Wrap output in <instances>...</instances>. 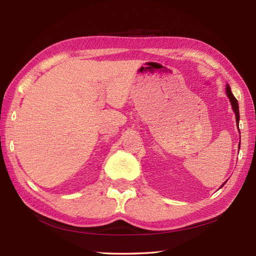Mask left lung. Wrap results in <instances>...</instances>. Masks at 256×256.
Wrapping results in <instances>:
<instances>
[{"label": "left lung", "mask_w": 256, "mask_h": 256, "mask_svg": "<svg viewBox=\"0 0 256 256\" xmlns=\"http://www.w3.org/2000/svg\"><path fill=\"white\" fill-rule=\"evenodd\" d=\"M226 91L228 98H229V99H230V102H231V106H232L233 111H234V113H236V124H238V121H240V113H238V100L236 99L234 96L232 94V92H231V89H230V86H229V84H226ZM238 131H240V130H238ZM240 144H241V143H240ZM240 144H238V148H240ZM224 184H226V182H224ZM224 184H222V186H224ZM222 186H221V187H222Z\"/></svg>", "instance_id": "left-lung-1"}]
</instances>
